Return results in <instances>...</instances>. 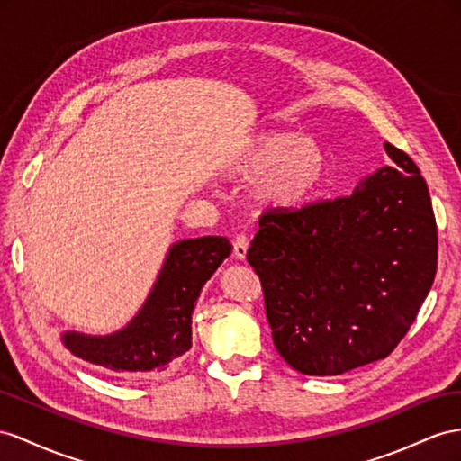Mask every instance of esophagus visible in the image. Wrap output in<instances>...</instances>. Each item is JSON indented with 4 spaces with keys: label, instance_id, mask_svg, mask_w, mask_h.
Listing matches in <instances>:
<instances>
[{
    "label": "esophagus",
    "instance_id": "34e87169",
    "mask_svg": "<svg viewBox=\"0 0 461 461\" xmlns=\"http://www.w3.org/2000/svg\"><path fill=\"white\" fill-rule=\"evenodd\" d=\"M247 249H249V238H247V235H235V240H233V255H235V258H238V261H245V257H247Z\"/></svg>",
    "mask_w": 461,
    "mask_h": 461
}]
</instances>
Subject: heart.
Masks as SVG:
<instances>
[{"instance_id": "obj_1", "label": "heart", "mask_w": 461, "mask_h": 461, "mask_svg": "<svg viewBox=\"0 0 461 461\" xmlns=\"http://www.w3.org/2000/svg\"><path fill=\"white\" fill-rule=\"evenodd\" d=\"M329 167L325 148L310 136L288 130L257 134L233 169L253 179V196L267 210H292L321 186Z\"/></svg>"}]
</instances>
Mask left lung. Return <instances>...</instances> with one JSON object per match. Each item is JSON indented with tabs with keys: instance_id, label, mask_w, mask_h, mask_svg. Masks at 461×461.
<instances>
[{
	"instance_id": "1",
	"label": "left lung",
	"mask_w": 461,
	"mask_h": 461,
	"mask_svg": "<svg viewBox=\"0 0 461 461\" xmlns=\"http://www.w3.org/2000/svg\"><path fill=\"white\" fill-rule=\"evenodd\" d=\"M350 196L275 210L247 261L261 278L278 354L308 375H339L392 354L434 282L438 231L429 186L405 151Z\"/></svg>"
}]
</instances>
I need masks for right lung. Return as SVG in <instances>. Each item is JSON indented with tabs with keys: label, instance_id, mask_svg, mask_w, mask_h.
<instances>
[{
	"label": "right lung",
	"instance_id": "add662e5",
	"mask_svg": "<svg viewBox=\"0 0 461 461\" xmlns=\"http://www.w3.org/2000/svg\"><path fill=\"white\" fill-rule=\"evenodd\" d=\"M228 238L183 240L171 245L146 303L121 331L93 337L66 331L62 343L95 368L118 375L167 370L193 345V312L204 282L230 257Z\"/></svg>",
	"mask_w": 461,
	"mask_h": 461
}]
</instances>
